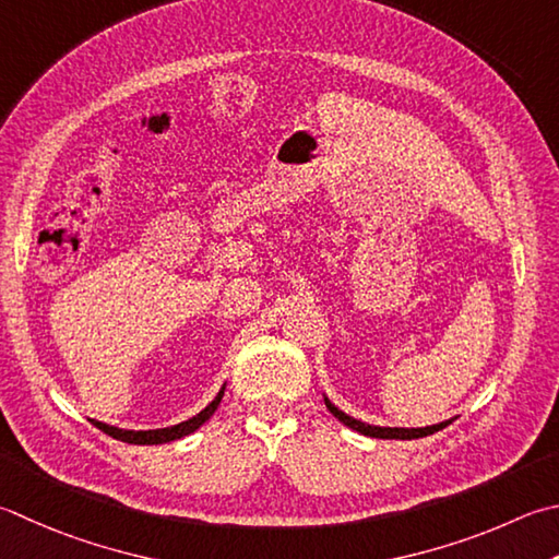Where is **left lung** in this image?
Wrapping results in <instances>:
<instances>
[{
    "mask_svg": "<svg viewBox=\"0 0 559 559\" xmlns=\"http://www.w3.org/2000/svg\"><path fill=\"white\" fill-rule=\"evenodd\" d=\"M326 402V409H330L334 417L346 424L348 429H354L358 433L364 436H370V439H400V441H412V439H421V436H431L436 431H441L443 426H448L451 421H441V424H433V426H424V429H397V426H370V424H364L358 421L354 417H348V414H344L342 409H336L334 404L324 397Z\"/></svg>",
    "mask_w": 559,
    "mask_h": 559,
    "instance_id": "obj_1",
    "label": "left lung"
}]
</instances>
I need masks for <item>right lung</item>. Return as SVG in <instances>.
Returning <instances> with one entry per match:
<instances>
[{
    "label": "right lung",
    "instance_id": "obj_1",
    "mask_svg": "<svg viewBox=\"0 0 559 559\" xmlns=\"http://www.w3.org/2000/svg\"><path fill=\"white\" fill-rule=\"evenodd\" d=\"M225 395V385L221 388V392H217L215 400L207 404V407L203 412L195 414V417H191L189 421H181V424H174V426H167V429H150V431H128V429H118V426H108L104 421H96L92 419V424L96 426V429H102L104 433L111 436V439H118L123 443H135V445H157V443H169V441H177V439H183V436L193 433L199 426H203L207 419L213 417L217 404H221Z\"/></svg>",
    "mask_w": 559,
    "mask_h": 559
}]
</instances>
